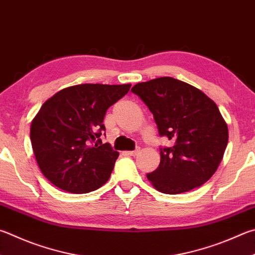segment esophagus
Segmentation results:
<instances>
[{
  "mask_svg": "<svg viewBox=\"0 0 255 255\" xmlns=\"http://www.w3.org/2000/svg\"><path fill=\"white\" fill-rule=\"evenodd\" d=\"M139 151H140V148H139V147H137L135 150L127 151V154H128V155H130V156H136L137 154H139Z\"/></svg>",
  "mask_w": 255,
  "mask_h": 255,
  "instance_id": "34e87169",
  "label": "esophagus"
}]
</instances>
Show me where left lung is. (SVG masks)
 I'll return each instance as SVG.
<instances>
[{"instance_id": "1", "label": "left lung", "mask_w": 255, "mask_h": 255, "mask_svg": "<svg viewBox=\"0 0 255 255\" xmlns=\"http://www.w3.org/2000/svg\"><path fill=\"white\" fill-rule=\"evenodd\" d=\"M154 115L160 136L174 146L160 148V163L147 178L157 191L180 194L200 187L216 172L229 129L216 104L200 89L170 77L131 88Z\"/></svg>"}]
</instances>
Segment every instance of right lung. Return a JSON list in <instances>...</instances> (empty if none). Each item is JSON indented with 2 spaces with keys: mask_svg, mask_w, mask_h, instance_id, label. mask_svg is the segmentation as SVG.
<instances>
[{
  "mask_svg": "<svg viewBox=\"0 0 255 255\" xmlns=\"http://www.w3.org/2000/svg\"><path fill=\"white\" fill-rule=\"evenodd\" d=\"M130 87L83 83L64 88L42 105L31 123L30 138L36 163L51 183L75 194L107 183L119 152L99 138L104 118Z\"/></svg>",
  "mask_w": 255,
  "mask_h": 255,
  "instance_id": "1",
  "label": "right lung"
}]
</instances>
